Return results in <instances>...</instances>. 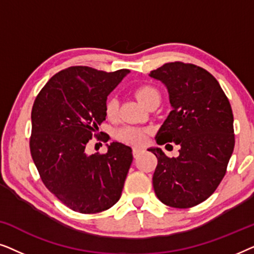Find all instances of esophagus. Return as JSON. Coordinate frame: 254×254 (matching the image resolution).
Here are the masks:
<instances>
[{"label": "esophagus", "instance_id": "1", "mask_svg": "<svg viewBox=\"0 0 254 254\" xmlns=\"http://www.w3.org/2000/svg\"><path fill=\"white\" fill-rule=\"evenodd\" d=\"M140 152H141V149H140V148H137V147H134V148H133V155H134V157H137Z\"/></svg>", "mask_w": 254, "mask_h": 254}]
</instances>
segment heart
<instances>
[{
	"mask_svg": "<svg viewBox=\"0 0 254 254\" xmlns=\"http://www.w3.org/2000/svg\"><path fill=\"white\" fill-rule=\"evenodd\" d=\"M135 95H136L137 99L147 107L152 100L158 99L159 100V92L156 90L154 86L150 85H142L140 88L135 90ZM118 104L117 98L114 97H110L105 103V113L107 118L113 119L117 117L118 113ZM145 135H147V130L141 129L137 127H124L117 130L116 136L118 140L128 142V143H142L145 140Z\"/></svg>",
	"mask_w": 254,
	"mask_h": 254,
	"instance_id": "obj_1",
	"label": "heart"
}]
</instances>
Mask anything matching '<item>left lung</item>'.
I'll return each mask as SVG.
<instances>
[{
  "mask_svg": "<svg viewBox=\"0 0 254 254\" xmlns=\"http://www.w3.org/2000/svg\"><path fill=\"white\" fill-rule=\"evenodd\" d=\"M149 76L165 86L171 106L155 140L180 147L178 157L172 158L161 148H149L158 159L155 193L166 206H196L220 185L234 151L230 103L216 78L197 65L171 62Z\"/></svg>",
  "mask_w": 254,
  "mask_h": 254,
  "instance_id": "left-lung-1",
  "label": "left lung"
}]
</instances>
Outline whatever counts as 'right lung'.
Wrapping results in <instances>:
<instances>
[{
	"label": "right lung",
	"instance_id": "right-lung-1",
	"mask_svg": "<svg viewBox=\"0 0 254 254\" xmlns=\"http://www.w3.org/2000/svg\"><path fill=\"white\" fill-rule=\"evenodd\" d=\"M129 72L67 68L34 100L30 140L34 165L50 192L78 213H100L121 196L133 162L131 148L113 141L106 144V154L89 155L86 147L106 119L107 96Z\"/></svg>",
	"mask_w": 254,
	"mask_h": 254
}]
</instances>
